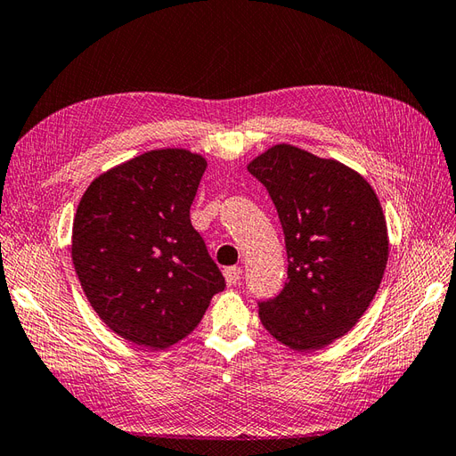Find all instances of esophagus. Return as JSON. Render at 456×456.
I'll return each mask as SVG.
<instances>
[{
    "label": "esophagus",
    "instance_id": "34e87169",
    "mask_svg": "<svg viewBox=\"0 0 456 456\" xmlns=\"http://www.w3.org/2000/svg\"><path fill=\"white\" fill-rule=\"evenodd\" d=\"M224 276H225V281L227 285H237L240 281V276H242V270L239 266H229L224 270Z\"/></svg>",
    "mask_w": 456,
    "mask_h": 456
}]
</instances>
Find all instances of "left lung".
<instances>
[{"label": "left lung", "instance_id": "obj_1", "mask_svg": "<svg viewBox=\"0 0 456 456\" xmlns=\"http://www.w3.org/2000/svg\"><path fill=\"white\" fill-rule=\"evenodd\" d=\"M247 168L266 186L288 250V281L258 303L260 321L291 349H321L352 330L383 280V208L362 175L295 145H273Z\"/></svg>", "mask_w": 456, "mask_h": 456}]
</instances>
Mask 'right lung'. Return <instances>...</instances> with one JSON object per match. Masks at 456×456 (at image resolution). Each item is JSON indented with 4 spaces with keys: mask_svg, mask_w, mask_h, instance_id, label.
<instances>
[{
    "mask_svg": "<svg viewBox=\"0 0 456 456\" xmlns=\"http://www.w3.org/2000/svg\"><path fill=\"white\" fill-rule=\"evenodd\" d=\"M206 159L153 150L102 173L73 219L71 258L91 306L124 340L165 349L202 321L225 278L190 224Z\"/></svg>",
    "mask_w": 456,
    "mask_h": 456,
    "instance_id": "right-lung-1",
    "label": "right lung"
}]
</instances>
